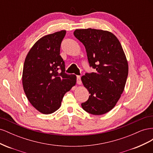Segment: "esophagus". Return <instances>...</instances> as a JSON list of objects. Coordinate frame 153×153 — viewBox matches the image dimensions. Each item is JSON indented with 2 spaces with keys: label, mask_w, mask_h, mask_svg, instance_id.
<instances>
[{
  "label": "esophagus",
  "mask_w": 153,
  "mask_h": 153,
  "mask_svg": "<svg viewBox=\"0 0 153 153\" xmlns=\"http://www.w3.org/2000/svg\"><path fill=\"white\" fill-rule=\"evenodd\" d=\"M77 84L78 85L82 84V81H81V78L80 76H77Z\"/></svg>",
  "instance_id": "34e87169"
}]
</instances>
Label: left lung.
<instances>
[{"label": "left lung", "instance_id": "1", "mask_svg": "<svg viewBox=\"0 0 153 153\" xmlns=\"http://www.w3.org/2000/svg\"><path fill=\"white\" fill-rule=\"evenodd\" d=\"M73 34L85 46L90 66L96 70L81 78L90 94L82 107L91 114H105L116 105L124 91L128 75L126 55L111 32L89 28L76 29Z\"/></svg>", "mask_w": 153, "mask_h": 153}]
</instances>
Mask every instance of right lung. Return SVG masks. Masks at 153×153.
<instances>
[{
  "label": "right lung",
  "instance_id": "obj_1",
  "mask_svg": "<svg viewBox=\"0 0 153 153\" xmlns=\"http://www.w3.org/2000/svg\"><path fill=\"white\" fill-rule=\"evenodd\" d=\"M66 30L40 38L27 53L22 73V84L29 102L39 112L52 114L61 105L63 97L76 85V76L65 73L60 48ZM62 69L59 74L58 69Z\"/></svg>",
  "mask_w": 153,
  "mask_h": 153
}]
</instances>
